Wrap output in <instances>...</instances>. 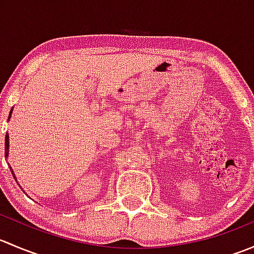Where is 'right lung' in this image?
Wrapping results in <instances>:
<instances>
[{
    "instance_id": "add662e5",
    "label": "right lung",
    "mask_w": 254,
    "mask_h": 254,
    "mask_svg": "<svg viewBox=\"0 0 254 254\" xmlns=\"http://www.w3.org/2000/svg\"><path fill=\"white\" fill-rule=\"evenodd\" d=\"M11 114H12V111H11V113H9V117H11ZM9 117H8V119H9ZM8 147H9L8 135H6V142H4V156L8 155ZM9 168H11V167H9ZM11 172H12V175H13V178L16 179V176H14V173H13V171H12V168H11ZM16 182H17V179H16Z\"/></svg>"
}]
</instances>
